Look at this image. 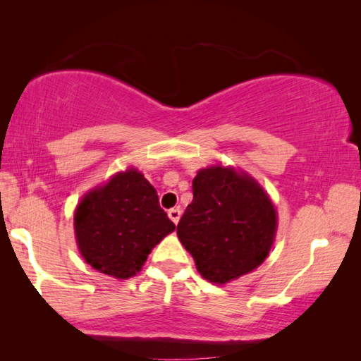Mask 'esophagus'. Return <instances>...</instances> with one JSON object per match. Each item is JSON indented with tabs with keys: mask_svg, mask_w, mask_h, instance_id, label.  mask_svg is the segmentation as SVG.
<instances>
[{
	"mask_svg": "<svg viewBox=\"0 0 361 361\" xmlns=\"http://www.w3.org/2000/svg\"><path fill=\"white\" fill-rule=\"evenodd\" d=\"M169 218L172 219V221H173L175 224H178L180 218H181V210L178 209V207H176V209H170V210H169Z\"/></svg>",
	"mask_w": 361,
	"mask_h": 361,
	"instance_id": "34e87169",
	"label": "esophagus"
}]
</instances>
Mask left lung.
<instances>
[{"mask_svg": "<svg viewBox=\"0 0 361 361\" xmlns=\"http://www.w3.org/2000/svg\"><path fill=\"white\" fill-rule=\"evenodd\" d=\"M192 194L176 234L200 276L228 283L267 258L277 213L258 181L232 167H207L192 180Z\"/></svg>", "mask_w": 361, "mask_h": 361, "instance_id": "1", "label": "left lung"}]
</instances>
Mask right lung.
<instances>
[{
  "label": "right lung",
  "instance_id": "1",
  "mask_svg": "<svg viewBox=\"0 0 361 361\" xmlns=\"http://www.w3.org/2000/svg\"><path fill=\"white\" fill-rule=\"evenodd\" d=\"M175 224L159 205L156 189L135 169L116 173L84 195L75 212L82 258L99 272L130 279Z\"/></svg>",
  "mask_w": 361,
  "mask_h": 361
}]
</instances>
